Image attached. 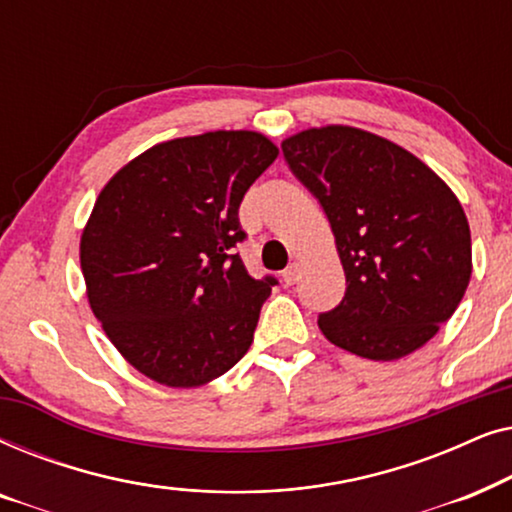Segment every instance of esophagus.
Returning a JSON list of instances; mask_svg holds the SVG:
<instances>
[{
  "instance_id": "obj_1",
  "label": "esophagus",
  "mask_w": 512,
  "mask_h": 512,
  "mask_svg": "<svg viewBox=\"0 0 512 512\" xmlns=\"http://www.w3.org/2000/svg\"><path fill=\"white\" fill-rule=\"evenodd\" d=\"M298 277H300V270H298V265H296V263H291L289 268H286V270L282 272V279H284V284H286V286L296 284V282H298Z\"/></svg>"
}]
</instances>
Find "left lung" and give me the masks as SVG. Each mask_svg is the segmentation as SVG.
I'll return each instance as SVG.
<instances>
[{
	"instance_id": "1",
	"label": "left lung",
	"mask_w": 512,
	"mask_h": 512,
	"mask_svg": "<svg viewBox=\"0 0 512 512\" xmlns=\"http://www.w3.org/2000/svg\"><path fill=\"white\" fill-rule=\"evenodd\" d=\"M291 172L331 223L347 291L319 328L335 347L396 361L424 347L471 282V228L452 188L417 156L352 125L286 137Z\"/></svg>"
}]
</instances>
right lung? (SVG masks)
<instances>
[{
    "instance_id": "right-lung-1",
    "label": "right lung",
    "mask_w": 512,
    "mask_h": 512,
    "mask_svg": "<svg viewBox=\"0 0 512 512\" xmlns=\"http://www.w3.org/2000/svg\"><path fill=\"white\" fill-rule=\"evenodd\" d=\"M279 156L254 130L160 142L123 165L81 233L90 310L149 380L193 389L247 354L275 277L254 279L233 247L237 209Z\"/></svg>"
}]
</instances>
